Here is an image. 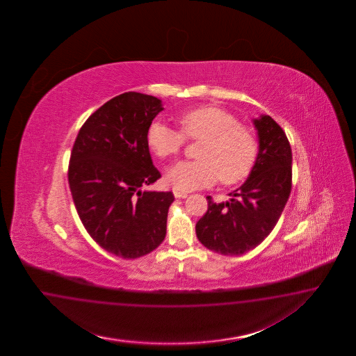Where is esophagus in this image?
<instances>
[{
    "label": "esophagus",
    "instance_id": "1",
    "mask_svg": "<svg viewBox=\"0 0 356 356\" xmlns=\"http://www.w3.org/2000/svg\"><path fill=\"white\" fill-rule=\"evenodd\" d=\"M173 195H175L176 198H186V197H188V193H185V192H180V191H177V189H173Z\"/></svg>",
    "mask_w": 356,
    "mask_h": 356
}]
</instances>
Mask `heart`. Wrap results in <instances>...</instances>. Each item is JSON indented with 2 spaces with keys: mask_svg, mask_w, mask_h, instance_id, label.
Returning a JSON list of instances; mask_svg holds the SVG:
<instances>
[{
  "mask_svg": "<svg viewBox=\"0 0 356 356\" xmlns=\"http://www.w3.org/2000/svg\"><path fill=\"white\" fill-rule=\"evenodd\" d=\"M179 131L165 124L151 122L146 142L161 159L176 156L186 140H201L195 161L180 162L167 173V181L177 191H194L219 181L240 183L252 172L259 154V142L252 130L222 108L204 106L188 111L177 119Z\"/></svg>",
  "mask_w": 356,
  "mask_h": 356,
  "instance_id": "obj_1",
  "label": "heart"
}]
</instances>
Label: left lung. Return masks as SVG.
<instances>
[{"mask_svg": "<svg viewBox=\"0 0 356 356\" xmlns=\"http://www.w3.org/2000/svg\"><path fill=\"white\" fill-rule=\"evenodd\" d=\"M259 155L247 181L227 202L207 195V211L195 225L206 248L240 256L256 248L277 225L291 193L292 152L286 133L268 115L253 120Z\"/></svg>", "mask_w": 356, "mask_h": 356, "instance_id": "8db88e82", "label": "left lung"}]
</instances>
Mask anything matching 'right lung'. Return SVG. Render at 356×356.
I'll return each instance as SVG.
<instances>
[{
    "mask_svg": "<svg viewBox=\"0 0 356 356\" xmlns=\"http://www.w3.org/2000/svg\"><path fill=\"white\" fill-rule=\"evenodd\" d=\"M162 100L124 92L97 109L76 136L67 179L88 235L109 253L138 259L162 244L172 192L142 191L161 172L146 133Z\"/></svg>",
    "mask_w": 356,
    "mask_h": 356,
    "instance_id": "obj_1",
    "label": "right lung"
}]
</instances>
